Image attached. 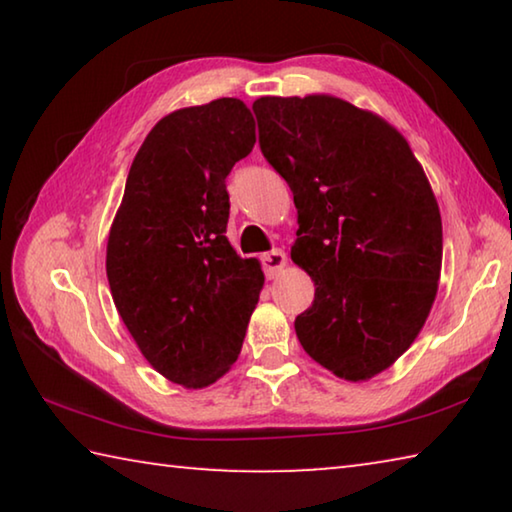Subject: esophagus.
Instances as JSON below:
<instances>
[{"label":"esophagus","mask_w":512,"mask_h":512,"mask_svg":"<svg viewBox=\"0 0 512 512\" xmlns=\"http://www.w3.org/2000/svg\"><path fill=\"white\" fill-rule=\"evenodd\" d=\"M262 262L268 280H275V277L284 271V266H287V255H284L282 250H271V253L262 255Z\"/></svg>","instance_id":"34e87169"}]
</instances>
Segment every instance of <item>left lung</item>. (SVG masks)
I'll use <instances>...</instances> for the list:
<instances>
[{"label": "left lung", "instance_id": "1", "mask_svg": "<svg viewBox=\"0 0 512 512\" xmlns=\"http://www.w3.org/2000/svg\"><path fill=\"white\" fill-rule=\"evenodd\" d=\"M253 110L298 210L291 259L316 287L298 341L336 377L368 381L411 348L438 293L443 223L427 173L395 126L332 94Z\"/></svg>", "mask_w": 512, "mask_h": 512}]
</instances>
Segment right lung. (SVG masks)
Returning <instances> with one entry per match:
<instances>
[{
  "mask_svg": "<svg viewBox=\"0 0 512 512\" xmlns=\"http://www.w3.org/2000/svg\"><path fill=\"white\" fill-rule=\"evenodd\" d=\"M241 99L169 112L146 135L112 219V300L144 359L173 384L205 388L237 361L264 287L259 259L225 237V178L253 151Z\"/></svg>",
  "mask_w": 512,
  "mask_h": 512,
  "instance_id": "right-lung-1",
  "label": "right lung"
}]
</instances>
